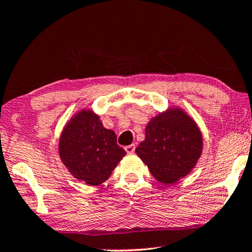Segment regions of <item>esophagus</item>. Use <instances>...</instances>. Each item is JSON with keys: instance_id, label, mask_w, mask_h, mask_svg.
I'll list each match as a JSON object with an SVG mask.
<instances>
[{"instance_id": "34e87169", "label": "esophagus", "mask_w": 252, "mask_h": 252, "mask_svg": "<svg viewBox=\"0 0 252 252\" xmlns=\"http://www.w3.org/2000/svg\"><path fill=\"white\" fill-rule=\"evenodd\" d=\"M125 150L127 154H133L135 151V144H129V146L125 147Z\"/></svg>"}]
</instances>
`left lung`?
I'll return each mask as SVG.
<instances>
[{
  "instance_id": "8db88e82",
  "label": "left lung",
  "mask_w": 252,
  "mask_h": 252,
  "mask_svg": "<svg viewBox=\"0 0 252 252\" xmlns=\"http://www.w3.org/2000/svg\"><path fill=\"white\" fill-rule=\"evenodd\" d=\"M202 149V134L196 123L181 109L173 108L150 120L146 139L135 153L157 181L172 185L195 167Z\"/></svg>"
}]
</instances>
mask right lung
<instances>
[{
    "instance_id": "obj_1",
    "label": "right lung",
    "mask_w": 252,
    "mask_h": 252,
    "mask_svg": "<svg viewBox=\"0 0 252 252\" xmlns=\"http://www.w3.org/2000/svg\"><path fill=\"white\" fill-rule=\"evenodd\" d=\"M58 149L72 175L89 186L108 180L126 155L117 144L115 132L104 128L91 110H81L71 118L62 132Z\"/></svg>"
}]
</instances>
